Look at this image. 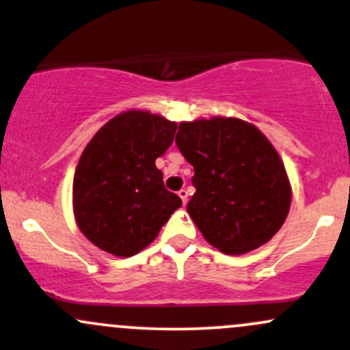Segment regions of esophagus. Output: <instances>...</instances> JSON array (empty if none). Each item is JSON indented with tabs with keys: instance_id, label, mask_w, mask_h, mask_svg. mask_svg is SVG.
<instances>
[{
	"instance_id": "esophagus-1",
	"label": "esophagus",
	"mask_w": 350,
	"mask_h": 350,
	"mask_svg": "<svg viewBox=\"0 0 350 350\" xmlns=\"http://www.w3.org/2000/svg\"><path fill=\"white\" fill-rule=\"evenodd\" d=\"M178 194H179V198L183 199V204H184V206H186V204H187V198H189V192L186 191V189H180V191L178 192Z\"/></svg>"
}]
</instances>
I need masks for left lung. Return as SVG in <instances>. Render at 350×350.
I'll return each instance as SVG.
<instances>
[{
  "label": "left lung",
  "instance_id": "left-lung-1",
  "mask_svg": "<svg viewBox=\"0 0 350 350\" xmlns=\"http://www.w3.org/2000/svg\"><path fill=\"white\" fill-rule=\"evenodd\" d=\"M176 144L194 166L187 212L227 255L267 243L284 224L291 187L283 161L258 128L239 118L180 123Z\"/></svg>",
  "mask_w": 350,
  "mask_h": 350
}]
</instances>
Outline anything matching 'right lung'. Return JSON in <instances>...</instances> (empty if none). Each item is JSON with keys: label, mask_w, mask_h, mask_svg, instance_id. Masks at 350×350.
I'll use <instances>...</instances> for the list:
<instances>
[{"label": "right lung", "mask_w": 350, "mask_h": 350, "mask_svg": "<svg viewBox=\"0 0 350 350\" xmlns=\"http://www.w3.org/2000/svg\"><path fill=\"white\" fill-rule=\"evenodd\" d=\"M178 124L148 111H124L97 131L74 176V212L82 234L116 256L136 255L156 239L176 208L156 158Z\"/></svg>", "instance_id": "right-lung-1"}]
</instances>
